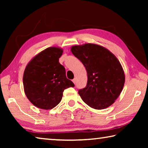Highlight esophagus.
Returning <instances> with one entry per match:
<instances>
[{
	"instance_id": "esophagus-1",
	"label": "esophagus",
	"mask_w": 148,
	"mask_h": 148,
	"mask_svg": "<svg viewBox=\"0 0 148 148\" xmlns=\"http://www.w3.org/2000/svg\"><path fill=\"white\" fill-rule=\"evenodd\" d=\"M76 78H74V79H72V82H73V83H74V84H76Z\"/></svg>"
}]
</instances>
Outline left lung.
I'll use <instances>...</instances> for the list:
<instances>
[{
  "mask_svg": "<svg viewBox=\"0 0 148 148\" xmlns=\"http://www.w3.org/2000/svg\"><path fill=\"white\" fill-rule=\"evenodd\" d=\"M71 49L87 71V86L78 91L83 101L96 110L111 106L125 84V73L119 60L106 47L98 44L75 45Z\"/></svg>",
  "mask_w": 148,
  "mask_h": 148,
  "instance_id": "obj_1",
  "label": "left lung"
}]
</instances>
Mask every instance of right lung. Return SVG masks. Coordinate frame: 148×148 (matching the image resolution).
Returning a JSON list of instances; mask_svg holds the SVG:
<instances>
[{"mask_svg": "<svg viewBox=\"0 0 148 148\" xmlns=\"http://www.w3.org/2000/svg\"><path fill=\"white\" fill-rule=\"evenodd\" d=\"M62 53L61 47H47L35 56L25 67L23 77L25 93L38 108H53L61 102L64 90L74 87L59 62Z\"/></svg>", "mask_w": 148, "mask_h": 148, "instance_id": "right-lung-1", "label": "right lung"}]
</instances>
